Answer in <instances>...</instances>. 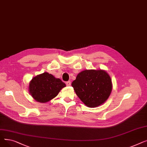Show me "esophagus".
<instances>
[{"instance_id":"esophagus-1","label":"esophagus","mask_w":147,"mask_h":147,"mask_svg":"<svg viewBox=\"0 0 147 147\" xmlns=\"http://www.w3.org/2000/svg\"><path fill=\"white\" fill-rule=\"evenodd\" d=\"M66 84H67V86H70V85H71V82H70V81L67 82H66Z\"/></svg>"}]
</instances>
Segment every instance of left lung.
<instances>
[{
  "mask_svg": "<svg viewBox=\"0 0 147 147\" xmlns=\"http://www.w3.org/2000/svg\"><path fill=\"white\" fill-rule=\"evenodd\" d=\"M71 85L81 101L90 108L103 104L113 88L110 75L101 69H84L78 74Z\"/></svg>",
  "mask_w": 147,
  "mask_h": 147,
  "instance_id": "1",
  "label": "left lung"
}]
</instances>
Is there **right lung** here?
I'll return each mask as SVG.
<instances>
[{"label":"right lung","instance_id":"add662e5","mask_svg":"<svg viewBox=\"0 0 147 147\" xmlns=\"http://www.w3.org/2000/svg\"><path fill=\"white\" fill-rule=\"evenodd\" d=\"M65 84L47 72L37 75L29 83V93L36 101L48 102L56 97Z\"/></svg>","mask_w":147,"mask_h":147}]
</instances>
